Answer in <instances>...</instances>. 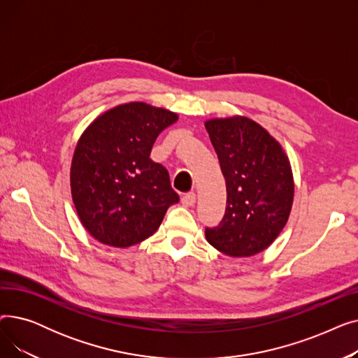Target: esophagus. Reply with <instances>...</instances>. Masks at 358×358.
I'll use <instances>...</instances> for the list:
<instances>
[{
    "instance_id": "1",
    "label": "esophagus",
    "mask_w": 358,
    "mask_h": 358,
    "mask_svg": "<svg viewBox=\"0 0 358 358\" xmlns=\"http://www.w3.org/2000/svg\"><path fill=\"white\" fill-rule=\"evenodd\" d=\"M196 193H187L181 197V203L185 206V208H192V206H194L196 203Z\"/></svg>"
}]
</instances>
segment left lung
<instances>
[{
  "label": "left lung",
  "mask_w": 358,
  "mask_h": 358,
  "mask_svg": "<svg viewBox=\"0 0 358 358\" xmlns=\"http://www.w3.org/2000/svg\"><path fill=\"white\" fill-rule=\"evenodd\" d=\"M227 181V210L206 239L228 257L267 250L290 216L294 181L285 149L245 116L204 122Z\"/></svg>",
  "instance_id": "left-lung-1"
}]
</instances>
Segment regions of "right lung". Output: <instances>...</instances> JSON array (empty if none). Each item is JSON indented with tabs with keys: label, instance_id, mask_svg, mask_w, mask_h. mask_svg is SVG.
I'll return each instance as SVG.
<instances>
[{
	"label": "right lung",
	"instance_id": "right-lung-1",
	"mask_svg": "<svg viewBox=\"0 0 358 358\" xmlns=\"http://www.w3.org/2000/svg\"><path fill=\"white\" fill-rule=\"evenodd\" d=\"M177 120L174 111L131 101L104 111L83 131L71 162V194L92 238L116 248L135 245L178 203L168 171L149 158L158 135Z\"/></svg>",
	"mask_w": 358,
	"mask_h": 358
}]
</instances>
